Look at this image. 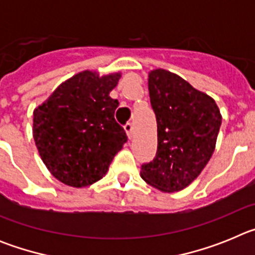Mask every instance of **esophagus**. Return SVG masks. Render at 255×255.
Returning a JSON list of instances; mask_svg holds the SVG:
<instances>
[{"label":"esophagus","instance_id":"1","mask_svg":"<svg viewBox=\"0 0 255 255\" xmlns=\"http://www.w3.org/2000/svg\"><path fill=\"white\" fill-rule=\"evenodd\" d=\"M125 131H126V134H128V138L132 139V136H134V128H132V124H130V123L126 124Z\"/></svg>","mask_w":255,"mask_h":255}]
</instances>
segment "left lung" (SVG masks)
<instances>
[{
	"label": "left lung",
	"instance_id": "8db88e82",
	"mask_svg": "<svg viewBox=\"0 0 255 255\" xmlns=\"http://www.w3.org/2000/svg\"><path fill=\"white\" fill-rule=\"evenodd\" d=\"M150 105L157 119V153L140 176L164 193L194 181L215 152L222 116L215 100L163 69L148 75Z\"/></svg>",
	"mask_w": 255,
	"mask_h": 255
}]
</instances>
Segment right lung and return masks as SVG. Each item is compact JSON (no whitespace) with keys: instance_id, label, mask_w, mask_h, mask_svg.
<instances>
[{"instance_id":"1","label":"right lung","mask_w":255,"mask_h":255,"mask_svg":"<svg viewBox=\"0 0 255 255\" xmlns=\"http://www.w3.org/2000/svg\"><path fill=\"white\" fill-rule=\"evenodd\" d=\"M121 73L85 70L61 83L33 112V138L53 177L73 188L102 179L128 140L110 93Z\"/></svg>"}]
</instances>
